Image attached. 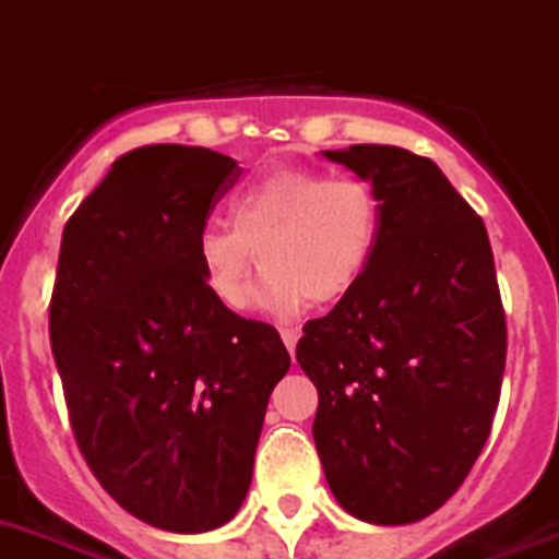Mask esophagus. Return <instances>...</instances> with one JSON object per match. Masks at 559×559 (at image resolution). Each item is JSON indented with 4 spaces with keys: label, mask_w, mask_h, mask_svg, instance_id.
<instances>
[{
    "label": "esophagus",
    "mask_w": 559,
    "mask_h": 559,
    "mask_svg": "<svg viewBox=\"0 0 559 559\" xmlns=\"http://www.w3.org/2000/svg\"><path fill=\"white\" fill-rule=\"evenodd\" d=\"M281 341H284V346L289 349V355H295V344H298V337H301V330L298 326H281Z\"/></svg>",
    "instance_id": "34e87169"
}]
</instances>
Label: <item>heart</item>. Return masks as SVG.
<instances>
[{"label":"heart","mask_w":559,"mask_h":559,"mask_svg":"<svg viewBox=\"0 0 559 559\" xmlns=\"http://www.w3.org/2000/svg\"><path fill=\"white\" fill-rule=\"evenodd\" d=\"M381 238V201L364 178L278 170L229 199V224L210 222L195 238L207 293L224 309L247 307L255 252L266 266L252 304L298 312L355 289Z\"/></svg>","instance_id":"b5f03b06"}]
</instances>
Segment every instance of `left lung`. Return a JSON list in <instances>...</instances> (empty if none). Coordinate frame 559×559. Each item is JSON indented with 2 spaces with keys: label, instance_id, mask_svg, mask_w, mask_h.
Segmentation results:
<instances>
[{
  "label": "left lung",
  "instance_id": "left-lung-1",
  "mask_svg": "<svg viewBox=\"0 0 559 559\" xmlns=\"http://www.w3.org/2000/svg\"><path fill=\"white\" fill-rule=\"evenodd\" d=\"M381 201L372 264L295 358L318 389L312 424L352 518L406 526L466 480L491 431L506 316L480 215L431 158L392 144L323 150Z\"/></svg>",
  "mask_w": 559,
  "mask_h": 559
}]
</instances>
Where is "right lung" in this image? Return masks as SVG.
<instances>
[{
    "label": "right lung",
    "instance_id": "1",
    "mask_svg": "<svg viewBox=\"0 0 559 559\" xmlns=\"http://www.w3.org/2000/svg\"><path fill=\"white\" fill-rule=\"evenodd\" d=\"M241 170L207 147L112 162L62 233L50 346L79 449L133 518L178 534L241 509L289 352L207 293L195 238Z\"/></svg>",
    "mask_w": 559,
    "mask_h": 559
}]
</instances>
